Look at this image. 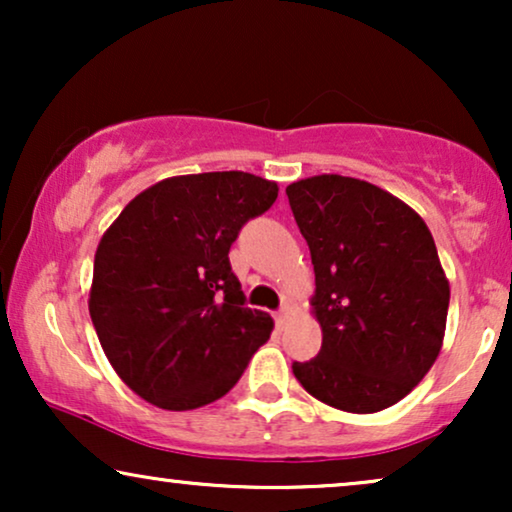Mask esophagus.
Wrapping results in <instances>:
<instances>
[{
    "mask_svg": "<svg viewBox=\"0 0 512 512\" xmlns=\"http://www.w3.org/2000/svg\"><path fill=\"white\" fill-rule=\"evenodd\" d=\"M291 317H293V310H291V307H282V310H279L277 312V326L279 328H284L286 324H289V321H291Z\"/></svg>",
    "mask_w": 512,
    "mask_h": 512,
    "instance_id": "34e87169",
    "label": "esophagus"
}]
</instances>
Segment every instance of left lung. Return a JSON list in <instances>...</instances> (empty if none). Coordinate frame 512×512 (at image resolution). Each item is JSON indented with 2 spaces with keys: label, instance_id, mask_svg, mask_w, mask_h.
Here are the masks:
<instances>
[{
  "label": "left lung",
  "instance_id": "obj_1",
  "mask_svg": "<svg viewBox=\"0 0 512 512\" xmlns=\"http://www.w3.org/2000/svg\"><path fill=\"white\" fill-rule=\"evenodd\" d=\"M314 265L321 352L293 363L307 394L370 415L410 394L445 338L450 282L429 226L384 188L340 174L286 186Z\"/></svg>",
  "mask_w": 512,
  "mask_h": 512
}]
</instances>
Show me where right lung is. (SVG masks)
I'll list each match as a JSON object with an SVG mask.
<instances>
[{
	"mask_svg": "<svg viewBox=\"0 0 512 512\" xmlns=\"http://www.w3.org/2000/svg\"><path fill=\"white\" fill-rule=\"evenodd\" d=\"M249 172L181 174L135 195L95 251L88 310L116 375L163 410L219 401L275 321L244 307L230 244L277 200Z\"/></svg>",
	"mask_w": 512,
	"mask_h": 512,
	"instance_id": "right-lung-1",
	"label": "right lung"
}]
</instances>
